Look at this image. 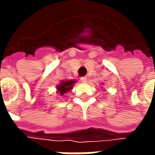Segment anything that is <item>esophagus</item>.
Instances as JSON below:
<instances>
[{
    "label": "esophagus",
    "mask_w": 155,
    "mask_h": 155,
    "mask_svg": "<svg viewBox=\"0 0 155 155\" xmlns=\"http://www.w3.org/2000/svg\"><path fill=\"white\" fill-rule=\"evenodd\" d=\"M81 81L82 83H86V82H87V77H85V76H84V77H81Z\"/></svg>",
    "instance_id": "1"
}]
</instances>
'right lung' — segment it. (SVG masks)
Segmentation results:
<instances>
[{"mask_svg":"<svg viewBox=\"0 0 155 155\" xmlns=\"http://www.w3.org/2000/svg\"><path fill=\"white\" fill-rule=\"evenodd\" d=\"M75 83V81L72 80V81H61V84L57 85V91L61 95H63L65 93H67L71 90L73 89V85Z\"/></svg>","mask_w":155,"mask_h":155,"instance_id":"add662e5","label":"right lung"}]
</instances>
